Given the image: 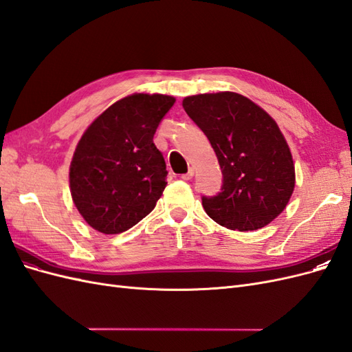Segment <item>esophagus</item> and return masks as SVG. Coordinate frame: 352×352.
<instances>
[{"instance_id": "obj_1", "label": "esophagus", "mask_w": 352, "mask_h": 352, "mask_svg": "<svg viewBox=\"0 0 352 352\" xmlns=\"http://www.w3.org/2000/svg\"><path fill=\"white\" fill-rule=\"evenodd\" d=\"M192 176H194V170H192V168H189L188 172H186L185 175L180 176V177H182L184 180H190V179H192Z\"/></svg>"}]
</instances>
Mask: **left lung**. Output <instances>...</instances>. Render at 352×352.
Wrapping results in <instances>:
<instances>
[{"label":"left lung","mask_w":352,"mask_h":352,"mask_svg":"<svg viewBox=\"0 0 352 352\" xmlns=\"http://www.w3.org/2000/svg\"><path fill=\"white\" fill-rule=\"evenodd\" d=\"M204 132L221 168L217 195H202L207 214L232 230L269 225L289 201L295 186L292 155L272 117L235 92L201 94L182 102Z\"/></svg>","instance_id":"1"}]
</instances>
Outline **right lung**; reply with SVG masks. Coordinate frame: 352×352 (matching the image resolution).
Segmentation results:
<instances>
[{
    "label": "right lung",
    "instance_id": "add662e5",
    "mask_svg": "<svg viewBox=\"0 0 352 352\" xmlns=\"http://www.w3.org/2000/svg\"><path fill=\"white\" fill-rule=\"evenodd\" d=\"M173 104L168 95L135 94L110 105L83 133L72 160L70 190L95 230L122 233L154 210L167 170L153 140Z\"/></svg>",
    "mask_w": 352,
    "mask_h": 352
}]
</instances>
